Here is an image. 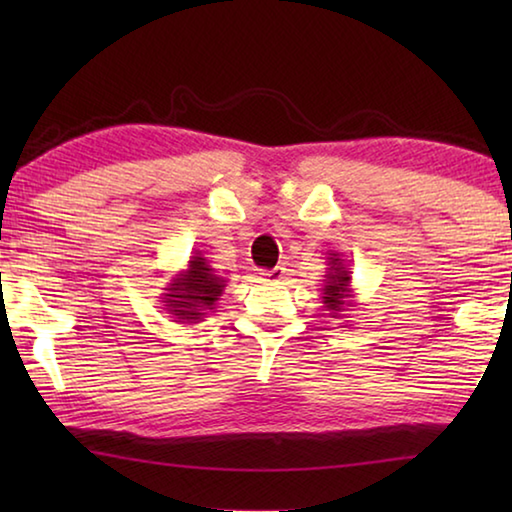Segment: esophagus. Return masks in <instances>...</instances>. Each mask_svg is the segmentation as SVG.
<instances>
[{
  "mask_svg": "<svg viewBox=\"0 0 512 512\" xmlns=\"http://www.w3.org/2000/svg\"><path fill=\"white\" fill-rule=\"evenodd\" d=\"M284 273H287V268H284V266H275V268H271V271H262L259 275H262V280H264V282H271V284H275V282H280V280H282Z\"/></svg>",
  "mask_w": 512,
  "mask_h": 512,
  "instance_id": "34e87169",
  "label": "esophagus"
}]
</instances>
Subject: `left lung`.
Wrapping results in <instances>:
<instances>
[{
	"label": "left lung",
	"instance_id": "8db88e82",
	"mask_svg": "<svg viewBox=\"0 0 512 512\" xmlns=\"http://www.w3.org/2000/svg\"><path fill=\"white\" fill-rule=\"evenodd\" d=\"M320 300H323L325 311L332 318H345L354 305V289H352V271L345 264V259L336 250H329L327 271L323 275V287H320Z\"/></svg>",
	"mask_w": 512,
	"mask_h": 512
}]
</instances>
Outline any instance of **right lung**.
<instances>
[{
	"label": "right lung",
	"instance_id": "add662e5",
	"mask_svg": "<svg viewBox=\"0 0 512 512\" xmlns=\"http://www.w3.org/2000/svg\"><path fill=\"white\" fill-rule=\"evenodd\" d=\"M223 289V277L216 275L207 257L196 250L183 271H178L164 284L160 302L162 309L171 314V318H176L173 323L192 325L201 323L207 314H212L216 302L221 300Z\"/></svg>",
	"mask_w": 512,
	"mask_h": 512
}]
</instances>
